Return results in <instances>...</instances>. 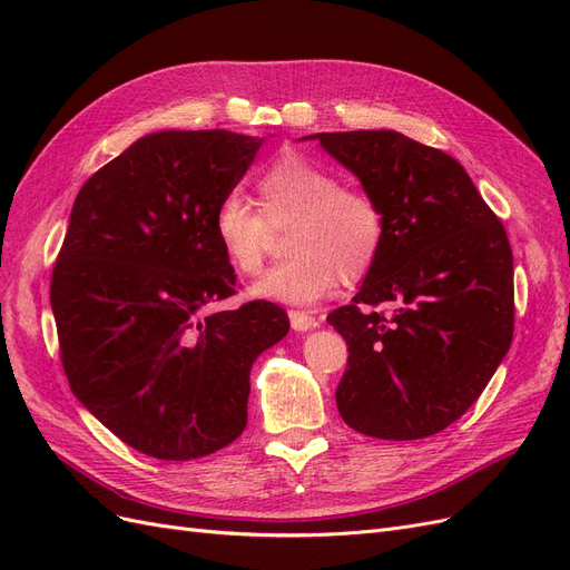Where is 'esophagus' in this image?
I'll return each instance as SVG.
<instances>
[{"mask_svg": "<svg viewBox=\"0 0 570 570\" xmlns=\"http://www.w3.org/2000/svg\"><path fill=\"white\" fill-rule=\"evenodd\" d=\"M287 316H289L292 327H295V331H302V333H304V331H312V327L318 325V318H316V316L306 314V312H297V308H289Z\"/></svg>", "mask_w": 570, "mask_h": 570, "instance_id": "34e87169", "label": "esophagus"}]
</instances>
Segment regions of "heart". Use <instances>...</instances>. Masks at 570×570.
<instances>
[{
	"label": "heart",
	"mask_w": 570,
	"mask_h": 570,
	"mask_svg": "<svg viewBox=\"0 0 570 570\" xmlns=\"http://www.w3.org/2000/svg\"><path fill=\"white\" fill-rule=\"evenodd\" d=\"M256 210L249 199L226 193L214 209L212 228L230 266L243 275L264 268L268 223L292 218L289 258L273 266L254 292L262 297L312 304L340 281L354 283L373 268L385 239V214L366 189L340 185L325 166L285 154L254 183Z\"/></svg>",
	"instance_id": "b5f03b06"
}]
</instances>
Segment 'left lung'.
Segmentation results:
<instances>
[{
  "instance_id": "1",
  "label": "left lung",
  "mask_w": 570,
  "mask_h": 570,
  "mask_svg": "<svg viewBox=\"0 0 570 570\" xmlns=\"http://www.w3.org/2000/svg\"><path fill=\"white\" fill-rule=\"evenodd\" d=\"M361 180L385 239L352 304L327 316L347 342L342 421L421 440L461 419L513 337V254L463 166L396 130L308 135ZM392 303V315L375 305Z\"/></svg>"
}]
</instances>
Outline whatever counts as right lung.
Masks as SVG:
<instances>
[{
    "label": "right lung",
    "mask_w": 570,
    "mask_h": 570,
    "mask_svg": "<svg viewBox=\"0 0 570 570\" xmlns=\"http://www.w3.org/2000/svg\"><path fill=\"white\" fill-rule=\"evenodd\" d=\"M262 142L151 132L76 197L49 285L63 373L82 406L147 456L202 459L243 435L252 364L289 331L264 299L206 314L237 289L212 216Z\"/></svg>",
    "instance_id": "right-lung-1"
}]
</instances>
